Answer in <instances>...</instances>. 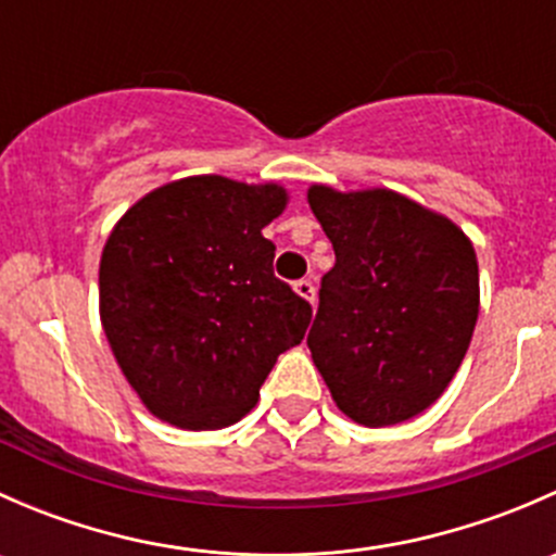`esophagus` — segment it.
I'll return each mask as SVG.
<instances>
[{
	"label": "esophagus",
	"mask_w": 556,
	"mask_h": 556,
	"mask_svg": "<svg viewBox=\"0 0 556 556\" xmlns=\"http://www.w3.org/2000/svg\"><path fill=\"white\" fill-rule=\"evenodd\" d=\"M293 290L301 295V299L309 301V304L314 301V282H312V279H299V282L293 285Z\"/></svg>",
	"instance_id": "esophagus-1"
}]
</instances>
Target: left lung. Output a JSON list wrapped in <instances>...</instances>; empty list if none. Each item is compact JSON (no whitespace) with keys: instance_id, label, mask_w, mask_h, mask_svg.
<instances>
[{"instance_id":"obj_1","label":"left lung","mask_w":556,"mask_h":556,"mask_svg":"<svg viewBox=\"0 0 556 556\" xmlns=\"http://www.w3.org/2000/svg\"><path fill=\"white\" fill-rule=\"evenodd\" d=\"M306 199L336 252L306 339L314 366L357 425L406 422L439 401L468 352L479 317L473 244L395 190L312 185Z\"/></svg>"}]
</instances>
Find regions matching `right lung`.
<instances>
[{
	"instance_id": "1",
	"label": "right lung",
	"mask_w": 556,
	"mask_h": 556,
	"mask_svg": "<svg viewBox=\"0 0 556 556\" xmlns=\"http://www.w3.org/2000/svg\"><path fill=\"white\" fill-rule=\"evenodd\" d=\"M288 206L277 182L199 174L150 190L112 228L99 314L123 377L153 417L220 430L255 408L312 306L274 277L263 228Z\"/></svg>"
}]
</instances>
